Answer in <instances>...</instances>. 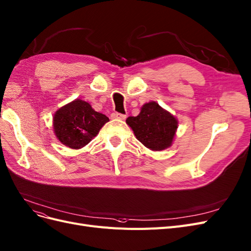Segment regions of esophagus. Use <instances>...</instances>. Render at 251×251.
Returning <instances> with one entry per match:
<instances>
[{
    "label": "esophagus",
    "mask_w": 251,
    "mask_h": 251,
    "mask_svg": "<svg viewBox=\"0 0 251 251\" xmlns=\"http://www.w3.org/2000/svg\"><path fill=\"white\" fill-rule=\"evenodd\" d=\"M111 118L112 119H120V120H124L126 118V114H122V113H118V112H114V113L111 114Z\"/></svg>",
    "instance_id": "esophagus-1"
}]
</instances>
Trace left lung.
Here are the masks:
<instances>
[{"instance_id":"8db88e82","label":"left lung","mask_w":251,"mask_h":251,"mask_svg":"<svg viewBox=\"0 0 251 251\" xmlns=\"http://www.w3.org/2000/svg\"><path fill=\"white\" fill-rule=\"evenodd\" d=\"M136 138L151 151H163L171 146L177 128V119L158 102L144 103L137 116L126 118Z\"/></svg>"}]
</instances>
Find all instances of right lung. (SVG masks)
I'll use <instances>...</instances> for the list:
<instances>
[{"instance_id": "1", "label": "right lung", "mask_w": 251, "mask_h": 251, "mask_svg": "<svg viewBox=\"0 0 251 251\" xmlns=\"http://www.w3.org/2000/svg\"><path fill=\"white\" fill-rule=\"evenodd\" d=\"M108 122L109 118L94 111L90 103L76 99L56 111L53 126L60 142L79 150L88 144Z\"/></svg>"}]
</instances>
